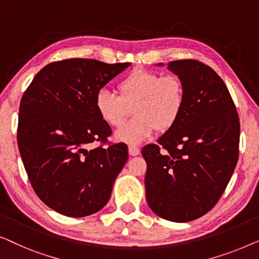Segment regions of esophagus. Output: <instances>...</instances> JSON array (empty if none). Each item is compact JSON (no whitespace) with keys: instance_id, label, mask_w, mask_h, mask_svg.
Returning a JSON list of instances; mask_svg holds the SVG:
<instances>
[{"instance_id":"34e87169","label":"esophagus","mask_w":259,"mask_h":259,"mask_svg":"<svg viewBox=\"0 0 259 259\" xmlns=\"http://www.w3.org/2000/svg\"><path fill=\"white\" fill-rule=\"evenodd\" d=\"M128 153H130V155H132V157H134V155H138L140 153L139 147L132 146V145H131V146H128Z\"/></svg>"}]
</instances>
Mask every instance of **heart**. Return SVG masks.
<instances>
[{
  "label": "heart",
  "instance_id": "obj_1",
  "mask_svg": "<svg viewBox=\"0 0 259 259\" xmlns=\"http://www.w3.org/2000/svg\"><path fill=\"white\" fill-rule=\"evenodd\" d=\"M118 95L102 90L95 98L100 118L112 127L121 126L133 114L136 119L115 132L116 140L138 145L158 130H171L185 106V88L176 74H160L137 69L116 84Z\"/></svg>",
  "mask_w": 259,
  "mask_h": 259
}]
</instances>
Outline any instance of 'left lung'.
Here are the masks:
<instances>
[{
	"instance_id": "left-lung-1",
	"label": "left lung",
	"mask_w": 259,
	"mask_h": 259,
	"mask_svg": "<svg viewBox=\"0 0 259 259\" xmlns=\"http://www.w3.org/2000/svg\"><path fill=\"white\" fill-rule=\"evenodd\" d=\"M167 68L183 81L185 106L158 144L141 151L145 189L155 214L185 223L207 213L224 193L238 160L240 126L228 87L211 67L177 60Z\"/></svg>"
}]
</instances>
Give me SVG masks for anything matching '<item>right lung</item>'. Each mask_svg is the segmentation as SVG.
<instances>
[{
	"instance_id": "1",
	"label": "right lung",
	"mask_w": 259,
	"mask_h": 259,
	"mask_svg": "<svg viewBox=\"0 0 259 259\" xmlns=\"http://www.w3.org/2000/svg\"><path fill=\"white\" fill-rule=\"evenodd\" d=\"M131 63L68 59L44 67L20 104L17 145L35 193L68 217L100 211L128 159L126 144L91 150L112 130L100 118L95 98Z\"/></svg>"
}]
</instances>
